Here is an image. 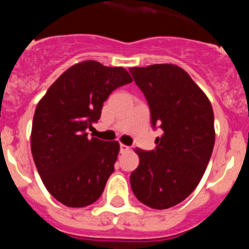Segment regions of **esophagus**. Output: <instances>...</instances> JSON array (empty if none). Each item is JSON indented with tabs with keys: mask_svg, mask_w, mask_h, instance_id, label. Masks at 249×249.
Returning a JSON list of instances; mask_svg holds the SVG:
<instances>
[{
	"mask_svg": "<svg viewBox=\"0 0 249 249\" xmlns=\"http://www.w3.org/2000/svg\"><path fill=\"white\" fill-rule=\"evenodd\" d=\"M120 151H121V153H126V152L129 151V147L126 146V144L121 143L120 144Z\"/></svg>",
	"mask_w": 249,
	"mask_h": 249,
	"instance_id": "1",
	"label": "esophagus"
}]
</instances>
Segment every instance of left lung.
I'll list each match as a JSON object with an SVG mask.
<instances>
[{"mask_svg": "<svg viewBox=\"0 0 249 249\" xmlns=\"http://www.w3.org/2000/svg\"><path fill=\"white\" fill-rule=\"evenodd\" d=\"M143 92L153 128L163 135L156 148H136L140 164L131 173L132 191L155 210L181 203L198 186L214 146V114L204 92L183 68L152 65L129 68Z\"/></svg>", "mask_w": 249, "mask_h": 249, "instance_id": "1", "label": "left lung"}]
</instances>
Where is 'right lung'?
Wrapping results in <instances>:
<instances>
[{"instance_id": "add662e5", "label": "right lung", "mask_w": 249, "mask_h": 249, "mask_svg": "<svg viewBox=\"0 0 249 249\" xmlns=\"http://www.w3.org/2000/svg\"><path fill=\"white\" fill-rule=\"evenodd\" d=\"M131 82L123 67L85 61L63 72L37 105L31 151L45 187L65 206H89L102 195L120 144L89 138L86 129L100 120L109 94Z\"/></svg>"}]
</instances>
